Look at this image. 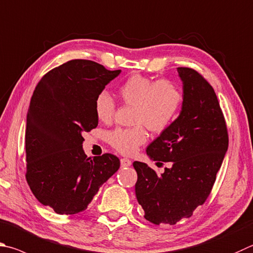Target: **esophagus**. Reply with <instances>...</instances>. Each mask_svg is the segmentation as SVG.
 Instances as JSON below:
<instances>
[{"instance_id":"34e87169","label":"esophagus","mask_w":253,"mask_h":253,"mask_svg":"<svg viewBox=\"0 0 253 253\" xmlns=\"http://www.w3.org/2000/svg\"><path fill=\"white\" fill-rule=\"evenodd\" d=\"M121 165H122L123 168L129 167L130 165H131V162H130L129 159H127V158H122V159H121Z\"/></svg>"}]
</instances>
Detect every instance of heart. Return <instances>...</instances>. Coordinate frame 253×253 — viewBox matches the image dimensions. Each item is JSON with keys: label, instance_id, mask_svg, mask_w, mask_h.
Wrapping results in <instances>:
<instances>
[{"label": "heart", "instance_id": "1", "mask_svg": "<svg viewBox=\"0 0 253 253\" xmlns=\"http://www.w3.org/2000/svg\"><path fill=\"white\" fill-rule=\"evenodd\" d=\"M123 102L136 107L131 128H116L109 132L108 141L114 149L124 155H131L147 140L146 126L153 132H163L171 125L180 112L183 93L172 81H154L135 74L128 77L118 87ZM94 111L102 123H109L115 113V102L106 91L95 98Z\"/></svg>", "mask_w": 253, "mask_h": 253}]
</instances>
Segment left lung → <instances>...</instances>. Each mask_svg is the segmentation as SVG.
I'll return each instance as SVG.
<instances>
[{
	"mask_svg": "<svg viewBox=\"0 0 253 253\" xmlns=\"http://www.w3.org/2000/svg\"><path fill=\"white\" fill-rule=\"evenodd\" d=\"M183 103L177 119L147 147L155 162L171 163L158 173L134 162L135 192L154 224H176L189 218L208 198L228 149L229 137L217 95L198 72L178 67Z\"/></svg>",
	"mask_w": 253,
	"mask_h": 253,
	"instance_id": "left-lung-1",
	"label": "left lung"
}]
</instances>
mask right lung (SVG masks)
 <instances>
[{
	"label": "right lung",
	"mask_w": 253,
	"mask_h": 253,
	"mask_svg": "<svg viewBox=\"0 0 253 253\" xmlns=\"http://www.w3.org/2000/svg\"><path fill=\"white\" fill-rule=\"evenodd\" d=\"M121 70L72 59L46 73L36 85L25 129L26 181L41 204L58 214L84 211L121 166L118 157L88 158L83 132L97 127L95 98Z\"/></svg>",
	"instance_id": "1"
}]
</instances>
